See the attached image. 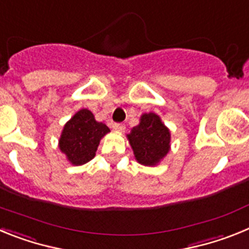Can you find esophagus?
Listing matches in <instances>:
<instances>
[{
    "instance_id": "34e87169",
    "label": "esophagus",
    "mask_w": 249,
    "mask_h": 249,
    "mask_svg": "<svg viewBox=\"0 0 249 249\" xmlns=\"http://www.w3.org/2000/svg\"><path fill=\"white\" fill-rule=\"evenodd\" d=\"M112 128L117 132H123L126 127H124V124H122V123H113V124H112Z\"/></svg>"
}]
</instances>
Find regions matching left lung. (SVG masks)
Instances as JSON below:
<instances>
[{"instance_id":"1","label":"left lung","mask_w":249,"mask_h":249,"mask_svg":"<svg viewBox=\"0 0 249 249\" xmlns=\"http://www.w3.org/2000/svg\"><path fill=\"white\" fill-rule=\"evenodd\" d=\"M127 140L136 160L147 167L157 166L171 149V132L155 112L142 114Z\"/></svg>"}]
</instances>
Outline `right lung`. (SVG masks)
Segmentation results:
<instances>
[{"label": "right lung", "mask_w": 249, "mask_h": 249, "mask_svg": "<svg viewBox=\"0 0 249 249\" xmlns=\"http://www.w3.org/2000/svg\"><path fill=\"white\" fill-rule=\"evenodd\" d=\"M109 128L98 122L89 109L82 108L73 114L63 126L59 136V151L73 166H82L96 156L101 140Z\"/></svg>", "instance_id": "add662e5"}]
</instances>
